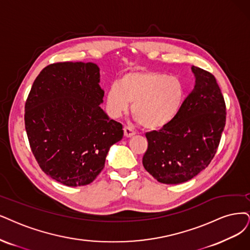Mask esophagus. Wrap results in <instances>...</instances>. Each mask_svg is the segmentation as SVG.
I'll list each match as a JSON object with an SVG mask.
<instances>
[{"mask_svg": "<svg viewBox=\"0 0 250 250\" xmlns=\"http://www.w3.org/2000/svg\"><path fill=\"white\" fill-rule=\"evenodd\" d=\"M124 135L125 138H131L135 135V133L132 131V128L128 126H124Z\"/></svg>", "mask_w": 250, "mask_h": 250, "instance_id": "esophagus-1", "label": "esophagus"}]
</instances>
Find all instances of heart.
<instances>
[{
  "label": "heart",
  "instance_id": "heart-1",
  "mask_svg": "<svg viewBox=\"0 0 250 250\" xmlns=\"http://www.w3.org/2000/svg\"><path fill=\"white\" fill-rule=\"evenodd\" d=\"M187 99V86L176 77L155 71L127 72L119 83L106 91V107L111 117L132 113L147 131H160L179 115Z\"/></svg>",
  "mask_w": 250,
  "mask_h": 250
}]
</instances>
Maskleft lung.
Segmentation results:
<instances>
[{
    "mask_svg": "<svg viewBox=\"0 0 250 250\" xmlns=\"http://www.w3.org/2000/svg\"><path fill=\"white\" fill-rule=\"evenodd\" d=\"M195 87L179 115L163 130L146 134L145 170L165 184L190 180L214 158L226 125V103L215 77L192 66Z\"/></svg>",
    "mask_w": 250,
    "mask_h": 250,
    "instance_id": "8db88e82",
    "label": "left lung"
}]
</instances>
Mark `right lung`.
I'll return each mask as SVG.
<instances>
[{
  "mask_svg": "<svg viewBox=\"0 0 250 250\" xmlns=\"http://www.w3.org/2000/svg\"><path fill=\"white\" fill-rule=\"evenodd\" d=\"M94 62H55L35 79L24 106L32 152L42 171L67 187L86 186L104 169L123 125L100 107L104 90Z\"/></svg>",
  "mask_w": 250,
  "mask_h": 250,
  "instance_id": "right-lung-1",
  "label": "right lung"
}]
</instances>
